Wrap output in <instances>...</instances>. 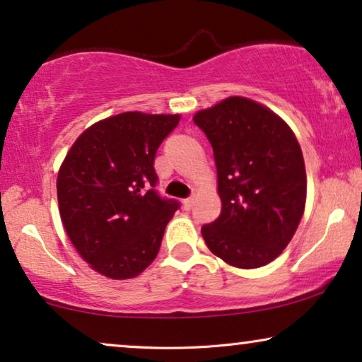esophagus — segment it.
<instances>
[{"label": "esophagus", "instance_id": "obj_1", "mask_svg": "<svg viewBox=\"0 0 362 362\" xmlns=\"http://www.w3.org/2000/svg\"><path fill=\"white\" fill-rule=\"evenodd\" d=\"M192 206H194V197H187V199L182 201V207H185L186 211H189Z\"/></svg>", "mask_w": 362, "mask_h": 362}]
</instances>
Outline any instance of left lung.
<instances>
[{
	"instance_id": "obj_1",
	"label": "left lung",
	"mask_w": 362,
	"mask_h": 362,
	"mask_svg": "<svg viewBox=\"0 0 362 362\" xmlns=\"http://www.w3.org/2000/svg\"><path fill=\"white\" fill-rule=\"evenodd\" d=\"M211 141L222 207L202 226L206 245L237 269H259L293 239L306 204L303 153L295 133L269 107L227 97L194 113Z\"/></svg>"
}]
</instances>
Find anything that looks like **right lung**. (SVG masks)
<instances>
[{
    "mask_svg": "<svg viewBox=\"0 0 362 362\" xmlns=\"http://www.w3.org/2000/svg\"><path fill=\"white\" fill-rule=\"evenodd\" d=\"M181 120L125 112L83 130L57 173L59 214L77 254L112 280L135 279L156 259L177 202L161 199L153 168Z\"/></svg>",
    "mask_w": 362,
    "mask_h": 362,
    "instance_id": "right-lung-1",
    "label": "right lung"
}]
</instances>
